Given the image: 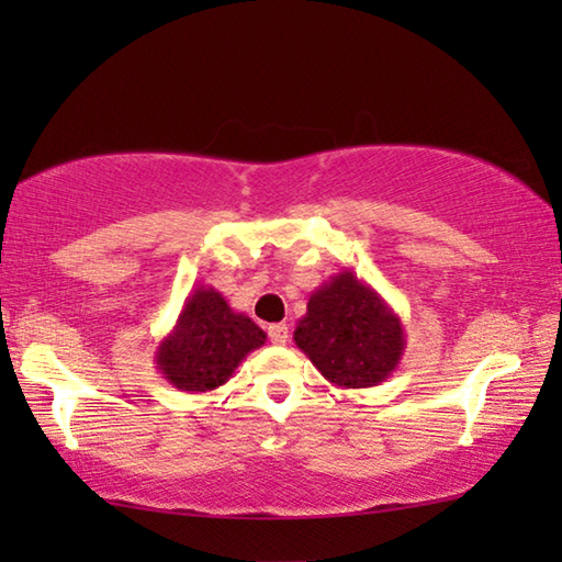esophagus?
Listing matches in <instances>:
<instances>
[{
    "label": "esophagus",
    "mask_w": 562,
    "mask_h": 562,
    "mask_svg": "<svg viewBox=\"0 0 562 562\" xmlns=\"http://www.w3.org/2000/svg\"><path fill=\"white\" fill-rule=\"evenodd\" d=\"M268 335L272 339V345H284V341H288V337H290V327L284 325V322H280V325H270Z\"/></svg>",
    "instance_id": "34e87169"
}]
</instances>
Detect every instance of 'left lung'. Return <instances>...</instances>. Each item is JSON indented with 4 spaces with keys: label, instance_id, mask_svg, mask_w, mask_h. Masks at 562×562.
I'll return each instance as SVG.
<instances>
[{
    "label": "left lung",
    "instance_id": "8db88e82",
    "mask_svg": "<svg viewBox=\"0 0 562 562\" xmlns=\"http://www.w3.org/2000/svg\"><path fill=\"white\" fill-rule=\"evenodd\" d=\"M294 345L322 376L341 389H369L396 372L406 349L404 325L372 284L351 270L310 294Z\"/></svg>",
    "mask_w": 562,
    "mask_h": 562
}]
</instances>
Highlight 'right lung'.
I'll return each instance as SVG.
<instances>
[{
	"instance_id": "right-lung-1",
	"label": "right lung",
	"mask_w": 562,
	"mask_h": 562,
	"mask_svg": "<svg viewBox=\"0 0 562 562\" xmlns=\"http://www.w3.org/2000/svg\"><path fill=\"white\" fill-rule=\"evenodd\" d=\"M268 335L235 312L215 288H195L183 302L173 329L158 341L156 369L178 392L203 394L223 386Z\"/></svg>"
}]
</instances>
